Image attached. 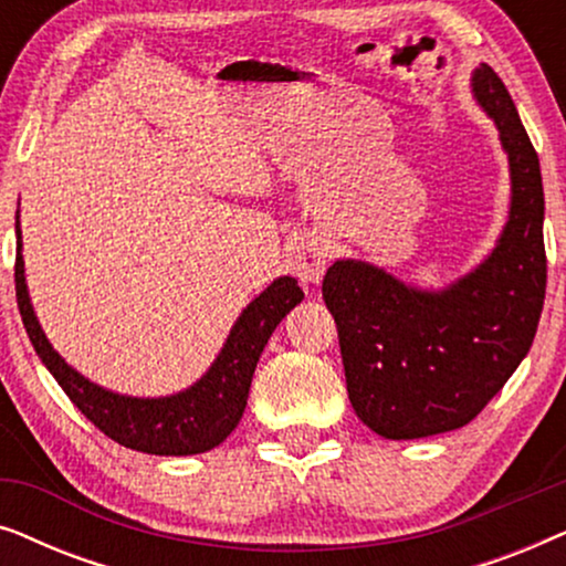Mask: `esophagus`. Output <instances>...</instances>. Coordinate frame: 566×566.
<instances>
[{"label":"esophagus","mask_w":566,"mask_h":566,"mask_svg":"<svg viewBox=\"0 0 566 566\" xmlns=\"http://www.w3.org/2000/svg\"><path fill=\"white\" fill-rule=\"evenodd\" d=\"M285 258H289L291 273L296 275L304 285H312V283H319L324 270H327L329 247L322 237L304 234L293 239Z\"/></svg>","instance_id":"obj_1"}]
</instances>
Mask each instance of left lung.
<instances>
[{"label":"left lung","instance_id":"8db88e82","mask_svg":"<svg viewBox=\"0 0 566 566\" xmlns=\"http://www.w3.org/2000/svg\"><path fill=\"white\" fill-rule=\"evenodd\" d=\"M510 165L507 223L474 270L440 291L363 260H337L322 283L335 316L347 397L389 440L463 428L528 355L546 296L544 182L513 97L490 64L471 72Z\"/></svg>","mask_w":566,"mask_h":566}]
</instances>
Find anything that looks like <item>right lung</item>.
<instances>
[{
    "label": "right lung",
    "mask_w": 566,
    "mask_h": 566,
    "mask_svg": "<svg viewBox=\"0 0 566 566\" xmlns=\"http://www.w3.org/2000/svg\"><path fill=\"white\" fill-rule=\"evenodd\" d=\"M14 219H18L14 221V234H18L14 291H18L22 324L38 358L51 370L66 397L74 401V407H80V412L115 443L142 453L196 455L223 443L242 420L254 368L270 335L283 322V316L304 298L296 277H275L260 296L247 304L211 368L188 389L167 394V397H128V394L111 391L84 378L53 350L30 304L25 260H22L20 208Z\"/></svg>",
    "instance_id": "right-lung-1"
}]
</instances>
